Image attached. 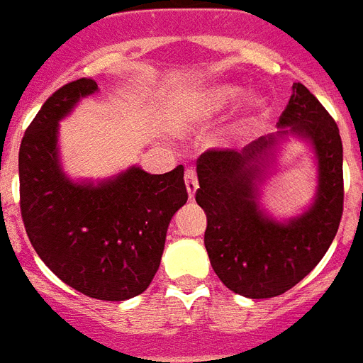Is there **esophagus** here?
<instances>
[{
	"label": "esophagus",
	"instance_id": "obj_1",
	"mask_svg": "<svg viewBox=\"0 0 363 363\" xmlns=\"http://www.w3.org/2000/svg\"><path fill=\"white\" fill-rule=\"evenodd\" d=\"M184 182H186V190L190 199H194L196 196V190H198V173L194 167H188L186 175H184Z\"/></svg>",
	"mask_w": 363,
	"mask_h": 363
}]
</instances>
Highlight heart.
Masks as SVG:
<instances>
[{
  "label": "heart",
  "instance_id": "b5f03b06",
  "mask_svg": "<svg viewBox=\"0 0 363 363\" xmlns=\"http://www.w3.org/2000/svg\"><path fill=\"white\" fill-rule=\"evenodd\" d=\"M248 92L241 86L222 84V86L205 88V90H190L177 96V109L184 118L190 121H207L211 116L232 109L245 101ZM267 115V105L264 99L254 101V113L245 121V125L258 124Z\"/></svg>",
  "mask_w": 363,
  "mask_h": 363
}]
</instances>
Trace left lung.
I'll return each instance as SVG.
<instances>
[{"label": "left lung", "instance_id": "8db88e82", "mask_svg": "<svg viewBox=\"0 0 363 363\" xmlns=\"http://www.w3.org/2000/svg\"><path fill=\"white\" fill-rule=\"evenodd\" d=\"M275 135L242 150H207L198 158L196 201L207 215L205 248L211 265L232 292L250 299L281 296L315 269L343 215V143L318 99L292 86ZM303 138L317 160V194L298 217L277 221L261 207L264 171L282 138Z\"/></svg>", "mask_w": 363, "mask_h": 363}]
</instances>
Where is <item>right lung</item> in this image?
I'll return each mask as SVG.
<instances>
[{
    "label": "right lung",
    "instance_id": "obj_1",
    "mask_svg": "<svg viewBox=\"0 0 363 363\" xmlns=\"http://www.w3.org/2000/svg\"><path fill=\"white\" fill-rule=\"evenodd\" d=\"M96 92L94 79L69 82L28 125L18 152L20 211L31 245L54 275L88 298L124 301L152 282L169 222L188 192L182 165L164 175L131 165L98 182L65 175L60 121Z\"/></svg>",
    "mask_w": 363,
    "mask_h": 363
}]
</instances>
